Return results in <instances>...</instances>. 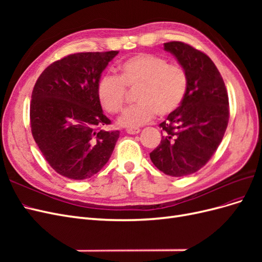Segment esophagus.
Returning a JSON list of instances; mask_svg holds the SVG:
<instances>
[{
	"label": "esophagus",
	"instance_id": "1",
	"mask_svg": "<svg viewBox=\"0 0 262 262\" xmlns=\"http://www.w3.org/2000/svg\"><path fill=\"white\" fill-rule=\"evenodd\" d=\"M140 129H128L126 130V133L128 134H138V133H140Z\"/></svg>",
	"mask_w": 262,
	"mask_h": 262
}]
</instances>
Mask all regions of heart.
<instances>
[{
    "label": "heart",
    "mask_w": 262,
    "mask_h": 262,
    "mask_svg": "<svg viewBox=\"0 0 262 262\" xmlns=\"http://www.w3.org/2000/svg\"><path fill=\"white\" fill-rule=\"evenodd\" d=\"M119 77L104 75L97 84V97L109 114L120 113L126 90H138V104L119 119L124 128L137 129L150 122L156 114L164 118L176 113L188 90V75L181 66L168 63L165 58L149 53H139L119 66Z\"/></svg>",
    "instance_id": "1"
}]
</instances>
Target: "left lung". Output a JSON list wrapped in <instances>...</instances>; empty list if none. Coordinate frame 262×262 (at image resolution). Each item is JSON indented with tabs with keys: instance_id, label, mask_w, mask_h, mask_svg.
<instances>
[{
	"instance_id": "8db88e82",
	"label": "left lung",
	"mask_w": 262,
	"mask_h": 262,
	"mask_svg": "<svg viewBox=\"0 0 262 262\" xmlns=\"http://www.w3.org/2000/svg\"><path fill=\"white\" fill-rule=\"evenodd\" d=\"M164 49L186 71L188 90L177 112L160 124L164 136L149 157L166 175L182 177L202 168L217 149L228 123V96L207 54L180 41L166 42Z\"/></svg>"
}]
</instances>
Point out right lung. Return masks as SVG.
Masks as SVG:
<instances>
[{
  "instance_id": "obj_1",
  "label": "right lung",
  "mask_w": 262,
  "mask_h": 262,
  "mask_svg": "<svg viewBox=\"0 0 262 262\" xmlns=\"http://www.w3.org/2000/svg\"><path fill=\"white\" fill-rule=\"evenodd\" d=\"M118 51L81 52L53 62L38 77L30 102L31 133L51 167L69 179L97 173L112 156L119 131L97 97L102 71Z\"/></svg>"
}]
</instances>
